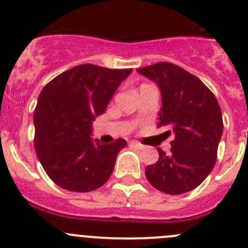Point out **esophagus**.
<instances>
[{"mask_svg":"<svg viewBox=\"0 0 248 248\" xmlns=\"http://www.w3.org/2000/svg\"><path fill=\"white\" fill-rule=\"evenodd\" d=\"M131 146L135 147V148H138V149L143 148V144H140V142H137V140H132V142H131Z\"/></svg>","mask_w":248,"mask_h":248,"instance_id":"esophagus-1","label":"esophagus"}]
</instances>
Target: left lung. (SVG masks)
I'll use <instances>...</instances> for the list:
<instances>
[{"mask_svg":"<svg viewBox=\"0 0 248 248\" xmlns=\"http://www.w3.org/2000/svg\"><path fill=\"white\" fill-rule=\"evenodd\" d=\"M153 80L162 95L158 127L173 132L170 153L158 148L159 159L146 168L155 189L170 195L188 193L210 174L221 140V108L204 82L175 64L162 63L137 69Z\"/></svg>","mask_w":248,"mask_h":248,"instance_id":"1","label":"left lung"}]
</instances>
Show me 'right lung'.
I'll use <instances>...</instances> for the list:
<instances>
[{
	"label": "right lung",
	"instance_id": "add662e5",
	"mask_svg": "<svg viewBox=\"0 0 248 248\" xmlns=\"http://www.w3.org/2000/svg\"><path fill=\"white\" fill-rule=\"evenodd\" d=\"M132 69L81 64L49 81L34 110V147L48 177L60 188L85 193L100 188L113 171L127 142L93 140V121Z\"/></svg>",
	"mask_w": 248,
	"mask_h": 248
}]
</instances>
